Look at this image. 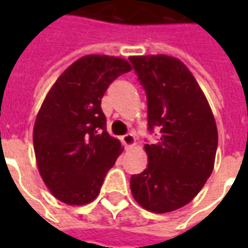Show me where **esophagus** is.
Listing matches in <instances>:
<instances>
[{
    "mask_svg": "<svg viewBox=\"0 0 248 248\" xmlns=\"http://www.w3.org/2000/svg\"><path fill=\"white\" fill-rule=\"evenodd\" d=\"M122 142H124V145L130 149V147H133L135 145V137L133 134H126L122 137Z\"/></svg>",
    "mask_w": 248,
    "mask_h": 248,
    "instance_id": "34e87169",
    "label": "esophagus"
}]
</instances>
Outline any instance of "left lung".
Masks as SVG:
<instances>
[{"mask_svg": "<svg viewBox=\"0 0 248 248\" xmlns=\"http://www.w3.org/2000/svg\"><path fill=\"white\" fill-rule=\"evenodd\" d=\"M147 95L149 127L161 138L145 145L147 167L131 175L135 202L165 214L191 202L211 175L218 146L213 110L181 60L166 54L130 57Z\"/></svg>", "mask_w": 248, "mask_h": 248, "instance_id": "left-lung-1", "label": "left lung"}]
</instances>
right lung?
Masks as SVG:
<instances>
[{
	"label": "right lung",
	"instance_id": "add662e5",
	"mask_svg": "<svg viewBox=\"0 0 248 248\" xmlns=\"http://www.w3.org/2000/svg\"><path fill=\"white\" fill-rule=\"evenodd\" d=\"M133 69L124 58L89 54L73 62L46 94L34 122L37 167L58 201L83 206L124 151L106 131L101 99L108 85Z\"/></svg>",
	"mask_w": 248,
	"mask_h": 248
}]
</instances>
